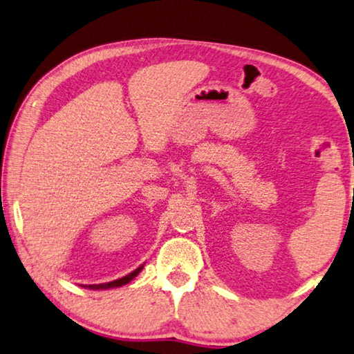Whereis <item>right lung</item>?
<instances>
[{"mask_svg":"<svg viewBox=\"0 0 354 354\" xmlns=\"http://www.w3.org/2000/svg\"><path fill=\"white\" fill-rule=\"evenodd\" d=\"M143 265L138 266L136 271H132L131 274H127V276L121 277V279H116L113 282H106V283H99V285H86V288H91V290H109V288H118V287H122V285H126L131 282V280L137 276V274L142 271Z\"/></svg>","mask_w":354,"mask_h":354,"instance_id":"add662e5","label":"right lung"}]
</instances>
